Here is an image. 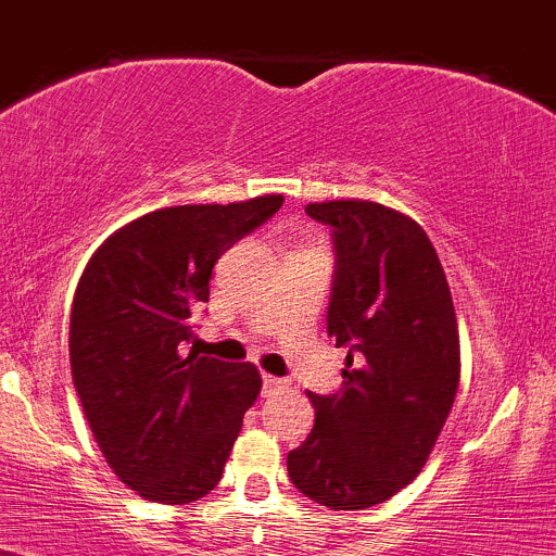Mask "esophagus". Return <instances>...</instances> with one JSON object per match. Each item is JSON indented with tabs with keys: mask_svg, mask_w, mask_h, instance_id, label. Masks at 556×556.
Returning a JSON list of instances; mask_svg holds the SVG:
<instances>
[{
	"mask_svg": "<svg viewBox=\"0 0 556 556\" xmlns=\"http://www.w3.org/2000/svg\"><path fill=\"white\" fill-rule=\"evenodd\" d=\"M262 382H265V393L286 386V380H280V377H273V375H262Z\"/></svg>",
	"mask_w": 556,
	"mask_h": 556,
	"instance_id": "obj_1",
	"label": "esophagus"
}]
</instances>
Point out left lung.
Here are the masks:
<instances>
[{"mask_svg":"<svg viewBox=\"0 0 556 556\" xmlns=\"http://www.w3.org/2000/svg\"><path fill=\"white\" fill-rule=\"evenodd\" d=\"M331 227L337 276L329 337L345 345V388L307 393L316 422L289 452V477L334 511L377 506L422 471L460 382V334L431 238L371 200L311 203Z\"/></svg>","mask_w":556,"mask_h":556,"instance_id":"left-lung-1","label":"left lung"}]
</instances>
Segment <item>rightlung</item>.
<instances>
[{
  "mask_svg": "<svg viewBox=\"0 0 556 556\" xmlns=\"http://www.w3.org/2000/svg\"><path fill=\"white\" fill-rule=\"evenodd\" d=\"M283 194L174 205L114 230L74 291L68 362L83 412L123 484L181 506L219 484L243 415L262 391L254 364L181 356L208 302L216 260L270 219Z\"/></svg>",
  "mask_w": 556,
  "mask_h": 556,
  "instance_id": "right-lung-1",
  "label": "right lung"
}]
</instances>
